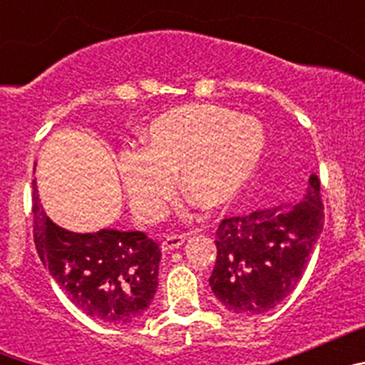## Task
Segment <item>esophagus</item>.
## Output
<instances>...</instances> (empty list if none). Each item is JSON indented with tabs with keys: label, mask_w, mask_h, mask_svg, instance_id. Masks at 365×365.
Segmentation results:
<instances>
[{
	"label": "esophagus",
	"mask_w": 365,
	"mask_h": 365,
	"mask_svg": "<svg viewBox=\"0 0 365 365\" xmlns=\"http://www.w3.org/2000/svg\"><path fill=\"white\" fill-rule=\"evenodd\" d=\"M186 237H188V235H185V234H182V235H175V234L166 235L160 247H163L164 252H170V250H175V248H179L180 245L185 243Z\"/></svg>",
	"instance_id": "1"
}]
</instances>
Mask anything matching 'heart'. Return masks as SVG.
I'll return each mask as SVG.
<instances>
[{
    "instance_id": "1",
    "label": "heart",
    "mask_w": 365,
    "mask_h": 365,
    "mask_svg": "<svg viewBox=\"0 0 365 365\" xmlns=\"http://www.w3.org/2000/svg\"><path fill=\"white\" fill-rule=\"evenodd\" d=\"M143 151H124L118 173L131 210L153 222L179 188L205 210L234 201L252 179L267 148L257 118L221 106L190 104L155 118L143 133Z\"/></svg>"
}]
</instances>
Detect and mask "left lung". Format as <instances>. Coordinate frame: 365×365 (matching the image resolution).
Here are the masks:
<instances>
[{
	"mask_svg": "<svg viewBox=\"0 0 365 365\" xmlns=\"http://www.w3.org/2000/svg\"><path fill=\"white\" fill-rule=\"evenodd\" d=\"M322 228L324 205L314 173L302 201L222 219L212 292L235 314L269 312L294 291Z\"/></svg>",
	"mask_w": 365,
	"mask_h": 365,
	"instance_id": "8db88e82",
	"label": "left lung"
}]
</instances>
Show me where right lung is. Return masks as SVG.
Returning <instances> with one entry per match:
<instances>
[{
    "instance_id": "add662e5",
    "label": "right lung",
    "mask_w": 365,
    "mask_h": 365,
    "mask_svg": "<svg viewBox=\"0 0 365 365\" xmlns=\"http://www.w3.org/2000/svg\"><path fill=\"white\" fill-rule=\"evenodd\" d=\"M32 185L34 243L54 282L93 320L108 325L140 320L159 285V245L137 230L80 234L58 227L45 214L36 180Z\"/></svg>"
}]
</instances>
